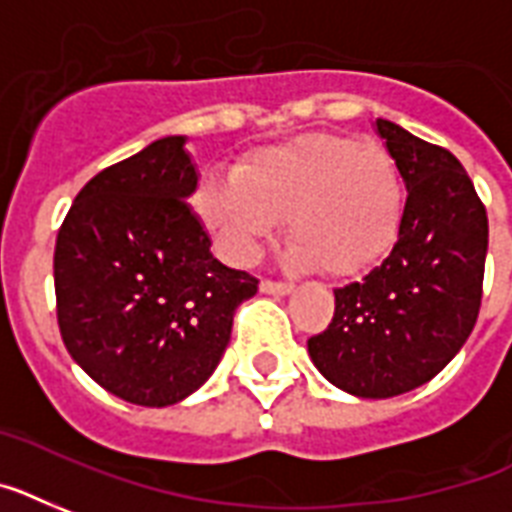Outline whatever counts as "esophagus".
<instances>
[{"label": "esophagus", "instance_id": "esophagus-1", "mask_svg": "<svg viewBox=\"0 0 512 512\" xmlns=\"http://www.w3.org/2000/svg\"><path fill=\"white\" fill-rule=\"evenodd\" d=\"M260 292L273 294V297H286V294L294 292V286L292 284H281V281H268V278H265L263 284H260Z\"/></svg>", "mask_w": 512, "mask_h": 512}]
</instances>
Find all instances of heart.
Instances as JSON below:
<instances>
[{
  "label": "heart",
  "mask_w": 512,
  "mask_h": 512,
  "mask_svg": "<svg viewBox=\"0 0 512 512\" xmlns=\"http://www.w3.org/2000/svg\"><path fill=\"white\" fill-rule=\"evenodd\" d=\"M194 205L234 263L257 260L281 220H289V263L347 278L392 252L405 197L384 147L315 134L255 149L231 181L207 178Z\"/></svg>",
  "instance_id": "b5f03b06"
}]
</instances>
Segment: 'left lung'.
Returning <instances> with one entry per match:
<instances>
[{
    "label": "left lung",
    "mask_w": 512,
    "mask_h": 512,
    "mask_svg": "<svg viewBox=\"0 0 512 512\" xmlns=\"http://www.w3.org/2000/svg\"><path fill=\"white\" fill-rule=\"evenodd\" d=\"M407 199L397 244L360 284L336 289L315 368L342 392L386 400L426 384L471 336L481 307L489 223L460 160L392 120H376Z\"/></svg>",
    "instance_id": "8db88e82"
}]
</instances>
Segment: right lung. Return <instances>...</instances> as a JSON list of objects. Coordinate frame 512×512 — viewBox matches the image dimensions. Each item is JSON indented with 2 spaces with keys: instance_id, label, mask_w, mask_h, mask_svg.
Instances as JSON below:
<instances>
[{
  "instance_id": "obj_1",
  "label": "right lung",
  "mask_w": 512,
  "mask_h": 512,
  "mask_svg": "<svg viewBox=\"0 0 512 512\" xmlns=\"http://www.w3.org/2000/svg\"><path fill=\"white\" fill-rule=\"evenodd\" d=\"M186 136H165L91 178L54 247L57 323L102 389L176 405L218 368L236 307L257 278L226 268L186 199L197 191Z\"/></svg>"
}]
</instances>
